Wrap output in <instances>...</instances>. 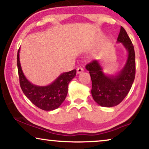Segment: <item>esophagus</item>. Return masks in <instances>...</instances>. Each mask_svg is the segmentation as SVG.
<instances>
[{"mask_svg": "<svg viewBox=\"0 0 149 149\" xmlns=\"http://www.w3.org/2000/svg\"><path fill=\"white\" fill-rule=\"evenodd\" d=\"M77 73L79 74V73H81L82 72H83L84 69H83V68H82V67H79V68H77Z\"/></svg>", "mask_w": 149, "mask_h": 149, "instance_id": "1", "label": "esophagus"}]
</instances>
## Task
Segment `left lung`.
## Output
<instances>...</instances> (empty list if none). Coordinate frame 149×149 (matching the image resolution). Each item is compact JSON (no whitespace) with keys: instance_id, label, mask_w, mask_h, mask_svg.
Returning <instances> with one entry per match:
<instances>
[{"instance_id":"1","label":"left lung","mask_w":149,"mask_h":149,"mask_svg":"<svg viewBox=\"0 0 149 149\" xmlns=\"http://www.w3.org/2000/svg\"><path fill=\"white\" fill-rule=\"evenodd\" d=\"M117 42H122L128 52L127 62L119 74L112 77L105 75L97 60L91 61L85 66L91 76L93 98L104 107H113L121 103L129 93L135 79V52L132 40L122 26Z\"/></svg>"}]
</instances>
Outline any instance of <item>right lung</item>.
I'll return each mask as SVG.
<instances>
[{
	"mask_svg": "<svg viewBox=\"0 0 149 149\" xmlns=\"http://www.w3.org/2000/svg\"><path fill=\"white\" fill-rule=\"evenodd\" d=\"M19 51L17 64L19 85L24 94L32 104L43 111H53L60 107L66 98L68 83L76 76L77 70L64 72L47 86H36L30 83L24 76L20 66Z\"/></svg>",
	"mask_w": 149,
	"mask_h": 149,
	"instance_id": "add662e5",
	"label": "right lung"
}]
</instances>
